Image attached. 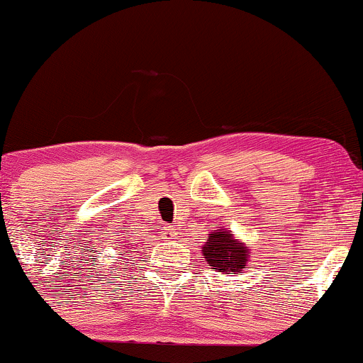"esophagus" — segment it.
<instances>
[{"label":"esophagus","mask_w":363,"mask_h":363,"mask_svg":"<svg viewBox=\"0 0 363 363\" xmlns=\"http://www.w3.org/2000/svg\"><path fill=\"white\" fill-rule=\"evenodd\" d=\"M162 236L171 240V238H174V236H177V231H174L171 226H164V228H162Z\"/></svg>","instance_id":"obj_1"}]
</instances>
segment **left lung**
<instances>
[{"instance_id": "8db88e82", "label": "left lung", "mask_w": 363, "mask_h": 363, "mask_svg": "<svg viewBox=\"0 0 363 363\" xmlns=\"http://www.w3.org/2000/svg\"><path fill=\"white\" fill-rule=\"evenodd\" d=\"M203 259L213 269L223 274H238L247 267L250 248L233 235V231L221 226L213 230L202 247Z\"/></svg>"}]
</instances>
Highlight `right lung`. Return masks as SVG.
<instances>
[{
    "instance_id": "1",
    "label": "right lung",
    "mask_w": 363,
    "mask_h": 363,
    "mask_svg": "<svg viewBox=\"0 0 363 363\" xmlns=\"http://www.w3.org/2000/svg\"><path fill=\"white\" fill-rule=\"evenodd\" d=\"M128 252H130V250H128Z\"/></svg>"
}]
</instances>
